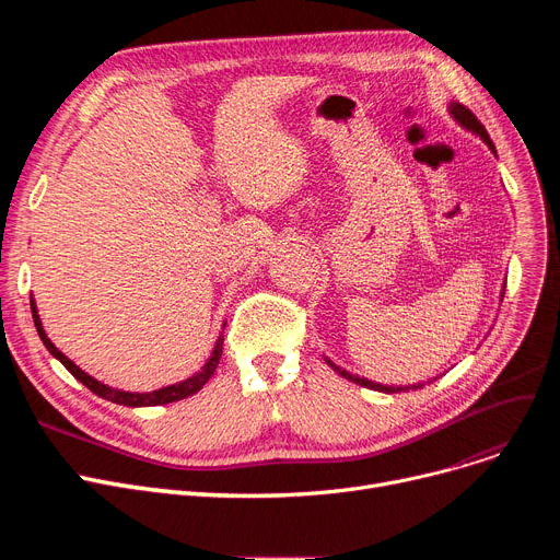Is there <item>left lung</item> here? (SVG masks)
<instances>
[{"label": "left lung", "instance_id": "8db88e82", "mask_svg": "<svg viewBox=\"0 0 560 560\" xmlns=\"http://www.w3.org/2000/svg\"><path fill=\"white\" fill-rule=\"evenodd\" d=\"M447 110H450V115L454 117V122H458L463 129H467V131H472L475 136H479V138L488 144V150H490L492 154H497V150H494V144H492V140H490V136H488V131H486V127L477 120L472 110L465 108V106L458 104V102H450V104H447ZM504 290H506V285H502V292H499V302L504 300ZM325 361H327V365H331L340 376H345V378H349V381H354V384L365 386V388H370V390H378V393L418 390V388H424L427 384H433V381L438 378V376H433L431 381H427V384H422V381H420V384H408V386H388V384H376V381H372V378H365V376H359V374H354V372H349V370L340 368L338 363H334L329 357H325Z\"/></svg>", "mask_w": 560, "mask_h": 560}]
</instances>
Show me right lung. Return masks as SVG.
<instances>
[{"label": "right lung", "instance_id": "right-lung-1", "mask_svg": "<svg viewBox=\"0 0 560 560\" xmlns=\"http://www.w3.org/2000/svg\"><path fill=\"white\" fill-rule=\"evenodd\" d=\"M32 315H34V325H36V331L43 340V345L47 347L49 354L61 361L66 365V370L77 378L81 381V384L93 390L97 397L102 399H108L113 404H120V406H129V408H138V406H161V404H172V401H179V399H186L190 395H195L197 390H201V386L206 384L213 376V372L218 370V363L222 359V345H224V331H220L218 340H215V347L211 351V357L206 359V363L201 365L199 372H195L192 376L179 381V384H172V386H165V388H159V390H152V393H129V390H120V388H113V386H106L102 384V381H97L95 376H91L88 372H83L74 361H70L61 349H58L45 334L43 329V322H40V315H38V306H36V300L32 298Z\"/></svg>", "mask_w": 560, "mask_h": 560}]
</instances>
